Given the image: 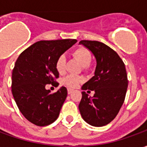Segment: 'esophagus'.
I'll return each mask as SVG.
<instances>
[{"label": "esophagus", "mask_w": 147, "mask_h": 147, "mask_svg": "<svg viewBox=\"0 0 147 147\" xmlns=\"http://www.w3.org/2000/svg\"><path fill=\"white\" fill-rule=\"evenodd\" d=\"M72 92H73V90L70 89V88H67V94H71Z\"/></svg>", "instance_id": "obj_1"}]
</instances>
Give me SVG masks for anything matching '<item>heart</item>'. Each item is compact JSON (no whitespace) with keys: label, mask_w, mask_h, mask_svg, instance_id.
<instances>
[{"label":"heart","mask_w":147,"mask_h":147,"mask_svg":"<svg viewBox=\"0 0 147 147\" xmlns=\"http://www.w3.org/2000/svg\"><path fill=\"white\" fill-rule=\"evenodd\" d=\"M75 59H76L78 62L83 66L85 69L87 68V66L90 64L92 56L91 53L85 47H80V48L75 49L72 53ZM65 64H66V58L64 55L59 56L56 61V69L60 74L64 73L65 71ZM83 81V78L78 76H68L64 80V83L68 87H76L81 82Z\"/></svg>","instance_id":"obj_1"}]
</instances>
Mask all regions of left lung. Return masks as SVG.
<instances>
[{"label": "left lung", "mask_w": 147, "mask_h": 147, "mask_svg": "<svg viewBox=\"0 0 147 147\" xmlns=\"http://www.w3.org/2000/svg\"><path fill=\"white\" fill-rule=\"evenodd\" d=\"M96 60L94 76L82 86L79 105L81 117L94 127L110 123L123 105L127 89V76L123 61L108 45L98 41H80ZM95 91L93 97L85 92Z\"/></svg>", "instance_id": "left-lung-1"}]
</instances>
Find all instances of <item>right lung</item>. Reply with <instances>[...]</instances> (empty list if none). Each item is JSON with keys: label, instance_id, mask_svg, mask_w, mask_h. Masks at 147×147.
<instances>
[{"label": "right lung", "instance_id": "right-lung-1", "mask_svg": "<svg viewBox=\"0 0 147 147\" xmlns=\"http://www.w3.org/2000/svg\"><path fill=\"white\" fill-rule=\"evenodd\" d=\"M76 42V39L39 41L25 49L16 61L11 93L21 113L30 123L47 126L59 117L67 89L62 86L51 94L45 85L59 77L56 61Z\"/></svg>", "mask_w": 147, "mask_h": 147}]
</instances>
